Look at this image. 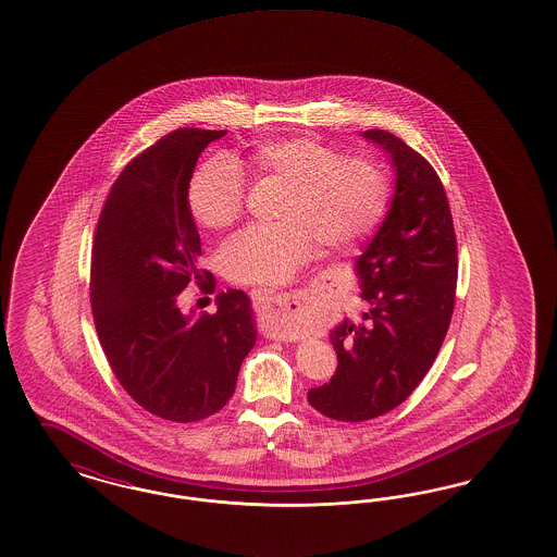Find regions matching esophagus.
<instances>
[{"instance_id": "1", "label": "esophagus", "mask_w": 557, "mask_h": 557, "mask_svg": "<svg viewBox=\"0 0 557 557\" xmlns=\"http://www.w3.org/2000/svg\"><path fill=\"white\" fill-rule=\"evenodd\" d=\"M251 301L253 309L258 311V315H262V320H269L270 324H278V318L287 311L295 301V295H290L287 290H272V288H251Z\"/></svg>"}]
</instances>
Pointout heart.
Here are the masks:
<instances>
[{"mask_svg": "<svg viewBox=\"0 0 557 557\" xmlns=\"http://www.w3.org/2000/svg\"><path fill=\"white\" fill-rule=\"evenodd\" d=\"M256 180L285 184L276 225H256L233 235L221 251V269L242 285L283 283L324 248H349L382 221L391 184L382 166L341 154L311 136L276 138L256 146L244 161ZM246 202L242 169L214 157L198 169L189 186V207L205 227L227 228Z\"/></svg>", "mask_w": 557, "mask_h": 557, "instance_id": "heart-1", "label": "heart"}]
</instances>
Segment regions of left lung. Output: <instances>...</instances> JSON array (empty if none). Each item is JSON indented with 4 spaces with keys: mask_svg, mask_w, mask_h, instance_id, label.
<instances>
[{
    "mask_svg": "<svg viewBox=\"0 0 557 557\" xmlns=\"http://www.w3.org/2000/svg\"><path fill=\"white\" fill-rule=\"evenodd\" d=\"M363 138L391 154L394 196L355 264L368 309L332 330L338 370L308 392L315 411L350 423L396 409L421 384L450 326L458 278L453 212L435 169L386 129Z\"/></svg>",
    "mask_w": 557,
    "mask_h": 557,
    "instance_id": "obj_1",
    "label": "left lung"
}]
</instances>
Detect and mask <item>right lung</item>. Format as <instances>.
<instances>
[{"mask_svg":"<svg viewBox=\"0 0 557 557\" xmlns=\"http://www.w3.org/2000/svg\"><path fill=\"white\" fill-rule=\"evenodd\" d=\"M225 129L180 127L132 159L104 200L92 244L95 326L124 391L145 411L194 423L221 411L256 343L244 290L216 313L186 315L177 295L200 281V235L187 189L200 152Z\"/></svg>","mask_w":557,"mask_h":557,"instance_id":"1","label":"right lung"}]
</instances>
